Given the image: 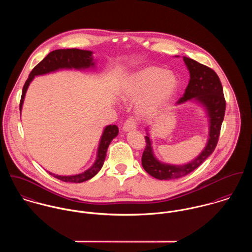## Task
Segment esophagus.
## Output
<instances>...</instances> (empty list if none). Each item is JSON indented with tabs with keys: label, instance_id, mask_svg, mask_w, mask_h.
Returning a JSON list of instances; mask_svg holds the SVG:
<instances>
[{
	"label": "esophagus",
	"instance_id": "1",
	"mask_svg": "<svg viewBox=\"0 0 252 252\" xmlns=\"http://www.w3.org/2000/svg\"><path fill=\"white\" fill-rule=\"evenodd\" d=\"M137 125H138L137 120L133 117H130L125 121V123L123 125V130L126 131V132L131 131V130H135L137 128Z\"/></svg>",
	"mask_w": 252,
	"mask_h": 252
}]
</instances>
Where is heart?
<instances>
[{
  "label": "heart",
  "mask_w": 252,
  "mask_h": 252,
  "mask_svg": "<svg viewBox=\"0 0 252 252\" xmlns=\"http://www.w3.org/2000/svg\"><path fill=\"white\" fill-rule=\"evenodd\" d=\"M178 85L176 75L157 67H149L135 73L123 89L127 100H138L144 93L140 109L144 114H151L160 108L175 92Z\"/></svg>",
  "instance_id": "obj_1"
}]
</instances>
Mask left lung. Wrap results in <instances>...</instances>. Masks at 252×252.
<instances>
[{
    "instance_id": "obj_1",
    "label": "left lung",
    "mask_w": 252,
    "mask_h": 252,
    "mask_svg": "<svg viewBox=\"0 0 252 252\" xmlns=\"http://www.w3.org/2000/svg\"><path fill=\"white\" fill-rule=\"evenodd\" d=\"M183 60L190 72V80L178 104L195 98L207 108L211 122L210 138L206 148L195 160L182 166H173L156 160L152 153L149 137L145 136L146 144L142 156V165L147 174L157 180L179 179L197 169L215 151L224 119L226 101L217 73L210 67L191 58L183 57Z\"/></svg>"
}]
</instances>
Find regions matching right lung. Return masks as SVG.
<instances>
[{
	"mask_svg": "<svg viewBox=\"0 0 252 252\" xmlns=\"http://www.w3.org/2000/svg\"><path fill=\"white\" fill-rule=\"evenodd\" d=\"M92 52L88 50H80L76 48H68V49H57L53 50L48 55L42 59L36 67L30 72L29 77L27 78L23 89H22V95L20 99V106L19 108L21 110L23 100L25 97V93L27 91V88L30 84V82L33 80L35 75L43 74L47 72H53L58 69H81V68H89L90 66H93L94 63L92 62ZM118 134V127L116 125H109L106 127L104 134L102 136L99 149H98V155L97 160L94 163V165L88 169L86 172L75 175L72 177H61L54 174L49 173L52 177L58 179V180L65 181V182H83L86 180H90L93 178L103 167L105 158L107 156V150L110 142L115 138Z\"/></svg>",
	"mask_w": 252,
	"mask_h": 252,
	"instance_id": "right-lung-1",
	"label": "right lung"
}]
</instances>
